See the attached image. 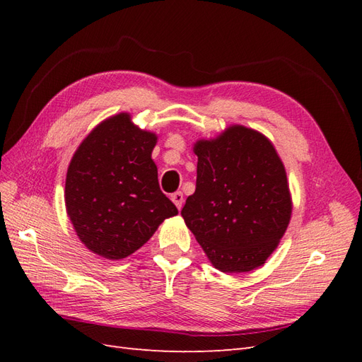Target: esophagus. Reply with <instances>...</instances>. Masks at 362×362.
<instances>
[{
    "label": "esophagus",
    "instance_id": "1",
    "mask_svg": "<svg viewBox=\"0 0 362 362\" xmlns=\"http://www.w3.org/2000/svg\"><path fill=\"white\" fill-rule=\"evenodd\" d=\"M172 202H173L175 205H177L178 210H181L182 204H184V196H182V193H181V192L173 193V194H172Z\"/></svg>",
    "mask_w": 362,
    "mask_h": 362
}]
</instances>
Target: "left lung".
<instances>
[{
	"instance_id": "1",
	"label": "left lung",
	"mask_w": 362,
	"mask_h": 362,
	"mask_svg": "<svg viewBox=\"0 0 362 362\" xmlns=\"http://www.w3.org/2000/svg\"><path fill=\"white\" fill-rule=\"evenodd\" d=\"M196 190L181 214L213 266L225 273L264 264L288 226L291 199L275 148L257 131L228 128L199 140Z\"/></svg>"
}]
</instances>
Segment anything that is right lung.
<instances>
[{"mask_svg": "<svg viewBox=\"0 0 362 362\" xmlns=\"http://www.w3.org/2000/svg\"><path fill=\"white\" fill-rule=\"evenodd\" d=\"M157 136L120 113L104 120L74 154L64 199L76 235L95 254L120 259L144 246L177 206L160 190L151 154Z\"/></svg>", "mask_w": 362, "mask_h": 362, "instance_id": "right-lung-1", "label": "right lung"}]
</instances>
